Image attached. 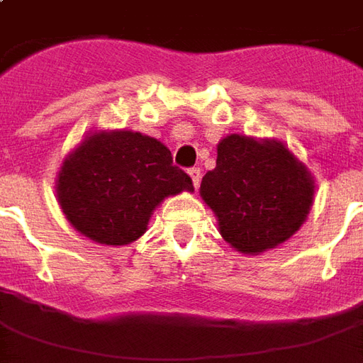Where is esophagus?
I'll return each instance as SVG.
<instances>
[{
    "instance_id": "1",
    "label": "esophagus",
    "mask_w": 363,
    "mask_h": 363,
    "mask_svg": "<svg viewBox=\"0 0 363 363\" xmlns=\"http://www.w3.org/2000/svg\"><path fill=\"white\" fill-rule=\"evenodd\" d=\"M189 174H190V179H192V182H194V186L198 189L200 179H202V171H200V167H192V169H189Z\"/></svg>"
}]
</instances>
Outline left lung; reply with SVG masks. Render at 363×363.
Wrapping results in <instances>:
<instances>
[{
  "instance_id": "8db88e82",
  "label": "left lung",
  "mask_w": 363,
  "mask_h": 363,
  "mask_svg": "<svg viewBox=\"0 0 363 363\" xmlns=\"http://www.w3.org/2000/svg\"><path fill=\"white\" fill-rule=\"evenodd\" d=\"M200 194L218 216L221 237L247 255L274 249L301 228L313 202L305 167L278 142L231 134Z\"/></svg>"
}]
</instances>
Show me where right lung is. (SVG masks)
Wrapping results in <instances>:
<instances>
[{
    "instance_id": "right-lung-1",
    "label": "right lung",
    "mask_w": 363,
    "mask_h": 363,
    "mask_svg": "<svg viewBox=\"0 0 363 363\" xmlns=\"http://www.w3.org/2000/svg\"><path fill=\"white\" fill-rule=\"evenodd\" d=\"M194 190L165 145L138 132H99L64 161L58 200L79 233L103 245H128L147 229L165 196Z\"/></svg>"
}]
</instances>
